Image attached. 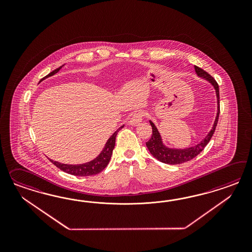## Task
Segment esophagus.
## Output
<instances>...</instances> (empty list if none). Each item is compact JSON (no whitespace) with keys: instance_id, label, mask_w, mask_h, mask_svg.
<instances>
[{"instance_id":"34e87169","label":"esophagus","mask_w":252,"mask_h":252,"mask_svg":"<svg viewBox=\"0 0 252 252\" xmlns=\"http://www.w3.org/2000/svg\"><path fill=\"white\" fill-rule=\"evenodd\" d=\"M142 119H143V114L141 112H138L131 116L128 124L130 126H137L139 123L142 121Z\"/></svg>"}]
</instances>
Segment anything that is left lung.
I'll use <instances>...</instances> for the list:
<instances>
[{"label":"left lung","mask_w":252,"mask_h":252,"mask_svg":"<svg viewBox=\"0 0 252 252\" xmlns=\"http://www.w3.org/2000/svg\"><path fill=\"white\" fill-rule=\"evenodd\" d=\"M194 68L196 71V74L198 75V77H201L203 79H206L209 83H211L214 87L216 93V98H217V114L214 120V126L212 127L211 131L208 133L206 137H204L199 143L196 144L192 147L185 148V149H175V148H169L167 146L164 145L162 142V138L160 136V132L158 131V128L155 126L154 123L150 120V124L153 127V135L150 138L149 141L146 142V146L150 153H152L154 158L157 160H160L163 163L167 164H180L186 161L192 160L196 156H198L199 153H201L204 148L206 147L209 141L214 135V131L216 128L217 123H218V118H219V114H220V97H219V86L217 82L215 81L213 76L210 74H208L206 71L203 69L199 68L197 65H194Z\"/></svg>","instance_id":"left-lung-1"}]
</instances>
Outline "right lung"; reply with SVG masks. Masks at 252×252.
Returning a JSON list of instances; mask_svg holds the SVG:
<instances>
[{
	"label": "right lung",
	"instance_id": "right-lung-1",
	"mask_svg": "<svg viewBox=\"0 0 252 252\" xmlns=\"http://www.w3.org/2000/svg\"><path fill=\"white\" fill-rule=\"evenodd\" d=\"M63 65H62L59 68L55 69L53 72L48 74L43 78H41L40 81L44 80L45 78L49 77V76L55 75L57 72H59V70ZM123 127H124V126H120L111 137H109V139L107 140L101 153H99V155L94 160H91L89 162H85L82 164H65V163H61L59 161L51 160V159H50V160L54 163L56 167L61 169L62 171H63L67 174L73 175V176H89L97 175V174L100 173L104 168L106 167L109 161L111 160V157H112V154H113V150L115 149V137H116L117 133L120 131V129H122Z\"/></svg>",
	"mask_w": 252,
	"mask_h": 252
}]
</instances>
